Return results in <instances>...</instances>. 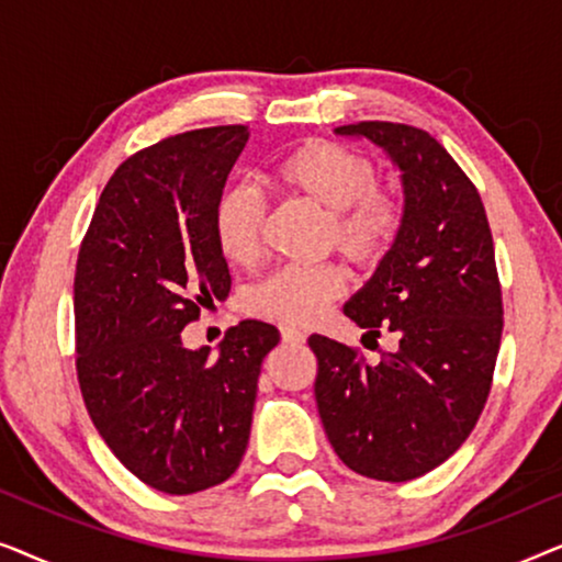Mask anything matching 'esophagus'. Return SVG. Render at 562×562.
I'll return each mask as SVG.
<instances>
[{"label": "esophagus", "mask_w": 562, "mask_h": 562, "mask_svg": "<svg viewBox=\"0 0 562 562\" xmlns=\"http://www.w3.org/2000/svg\"><path fill=\"white\" fill-rule=\"evenodd\" d=\"M281 337H283V342H289V345H302L306 340V335L296 327H281Z\"/></svg>", "instance_id": "obj_1"}]
</instances>
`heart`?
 Listing matches in <instances>:
<instances>
[{"label": "heart", "mask_w": 562, "mask_h": 562, "mask_svg": "<svg viewBox=\"0 0 562 562\" xmlns=\"http://www.w3.org/2000/svg\"><path fill=\"white\" fill-rule=\"evenodd\" d=\"M271 179L291 196L327 212L325 243L360 268H375L396 248L404 229V204L379 187V168L363 153L335 140H310L289 150L271 168ZM266 212L248 187L237 183L212 212L214 243L235 266H250L263 245ZM348 286L342 266H283L248 291L256 317L306 325Z\"/></svg>", "instance_id": "1"}]
</instances>
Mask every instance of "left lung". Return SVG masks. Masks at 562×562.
I'll return each instance as SVG.
<instances>
[{"label": "left lung", "mask_w": 562, "mask_h": 562, "mask_svg": "<svg viewBox=\"0 0 562 562\" xmlns=\"http://www.w3.org/2000/svg\"><path fill=\"white\" fill-rule=\"evenodd\" d=\"M402 171L404 229L373 279L345 304L366 337L396 350L368 366L356 348L312 335L314 396L327 440L350 471L402 483L445 463L486 406L504 306L479 189L425 130L356 122Z\"/></svg>", "instance_id": "obj_1"}]
</instances>
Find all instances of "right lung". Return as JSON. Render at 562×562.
Returning a JSON list of instances; mask_svg holds the SVG:
<instances>
[{
	"instance_id": "1",
	"label": "right lung",
	"mask_w": 562,
	"mask_h": 562,
	"mask_svg": "<svg viewBox=\"0 0 562 562\" xmlns=\"http://www.w3.org/2000/svg\"><path fill=\"white\" fill-rule=\"evenodd\" d=\"M245 125L191 130L130 156L99 196L74 279L76 373L97 432L150 488L183 496L237 471L273 325L229 327L220 356L181 329L229 294L212 212Z\"/></svg>"
}]
</instances>
